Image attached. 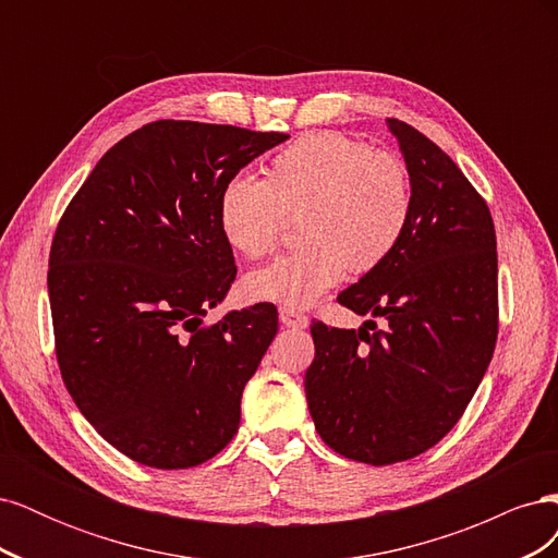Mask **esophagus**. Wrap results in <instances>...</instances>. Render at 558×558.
<instances>
[{"label":"esophagus","instance_id":"obj_1","mask_svg":"<svg viewBox=\"0 0 558 558\" xmlns=\"http://www.w3.org/2000/svg\"><path fill=\"white\" fill-rule=\"evenodd\" d=\"M279 320H281L283 328H295V330L307 328V324H310V318L305 314H300V312L289 310V307L279 310Z\"/></svg>","mask_w":558,"mask_h":558}]
</instances>
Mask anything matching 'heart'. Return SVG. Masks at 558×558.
<instances>
[{
	"instance_id": "heart-1",
	"label": "heart",
	"mask_w": 558,
	"mask_h": 558,
	"mask_svg": "<svg viewBox=\"0 0 558 558\" xmlns=\"http://www.w3.org/2000/svg\"><path fill=\"white\" fill-rule=\"evenodd\" d=\"M295 251L251 272L248 298L305 310L351 272L391 256L412 216L404 162L342 132H312L272 158L263 179L234 177L218 195V230L246 258L275 248L296 216Z\"/></svg>"
}]
</instances>
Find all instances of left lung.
Segmentation results:
<instances>
[{
    "label": "left lung",
    "instance_id": "left-lung-1",
    "mask_svg": "<svg viewBox=\"0 0 558 558\" xmlns=\"http://www.w3.org/2000/svg\"><path fill=\"white\" fill-rule=\"evenodd\" d=\"M412 181V216L381 265L337 295L359 330L312 326L305 393L314 426L347 459H414L456 426L494 356L496 230L486 202L445 150L388 118Z\"/></svg>",
    "mask_w": 558,
    "mask_h": 558
}]
</instances>
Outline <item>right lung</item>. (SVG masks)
Masks as SVG:
<instances>
[{
  "label": "right lung",
  "mask_w": 558,
  "mask_h": 558,
  "mask_svg": "<svg viewBox=\"0 0 558 558\" xmlns=\"http://www.w3.org/2000/svg\"><path fill=\"white\" fill-rule=\"evenodd\" d=\"M286 140L156 121L107 150L62 216L48 258L60 373L81 414L132 461L193 468L240 428L242 391L279 318L260 302L202 326L238 275L218 195Z\"/></svg>",
  "instance_id": "add662e5"
}]
</instances>
